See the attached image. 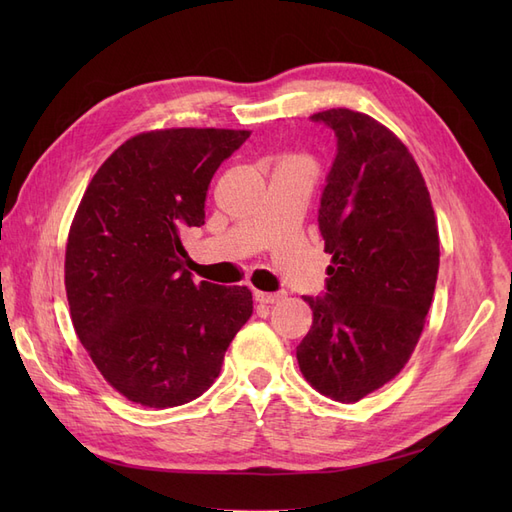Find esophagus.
<instances>
[{
	"label": "esophagus",
	"instance_id": "esophagus-1",
	"mask_svg": "<svg viewBox=\"0 0 512 512\" xmlns=\"http://www.w3.org/2000/svg\"><path fill=\"white\" fill-rule=\"evenodd\" d=\"M254 297H256V301H258V303H267V305H271V303L282 301V299H284V292H262V290H256V292H254Z\"/></svg>",
	"mask_w": 512,
	"mask_h": 512
}]
</instances>
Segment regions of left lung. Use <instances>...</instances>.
Returning a JSON list of instances; mask_svg holds the SVG:
<instances>
[{
	"mask_svg": "<svg viewBox=\"0 0 512 512\" xmlns=\"http://www.w3.org/2000/svg\"><path fill=\"white\" fill-rule=\"evenodd\" d=\"M337 136L318 226L331 254L324 297H303L312 329L297 346L305 380L354 404L406 367L440 265L436 213L408 147L350 108L314 113Z\"/></svg>",
	"mask_w": 512,
	"mask_h": 512,
	"instance_id": "left-lung-1",
	"label": "left lung"
}]
</instances>
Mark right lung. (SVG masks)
<instances>
[{
    "label": "right lung",
    "mask_w": 512,
    "mask_h": 512,
    "mask_svg": "<svg viewBox=\"0 0 512 512\" xmlns=\"http://www.w3.org/2000/svg\"><path fill=\"white\" fill-rule=\"evenodd\" d=\"M250 132L168 128L128 138L74 213L66 294L74 331L104 380L145 408H175L220 376L252 316L247 286L194 284L181 232L205 224L215 170Z\"/></svg>",
    "instance_id": "add662e5"
}]
</instances>
